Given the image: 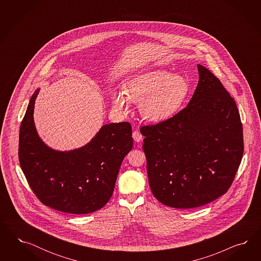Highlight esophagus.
I'll list each match as a JSON object with an SVG mask.
<instances>
[{
  "label": "esophagus",
  "mask_w": 261,
  "mask_h": 261,
  "mask_svg": "<svg viewBox=\"0 0 261 261\" xmlns=\"http://www.w3.org/2000/svg\"><path fill=\"white\" fill-rule=\"evenodd\" d=\"M133 139H134V141L136 142H142V134L140 133V131L135 130L134 132H133Z\"/></svg>",
  "instance_id": "1"
}]
</instances>
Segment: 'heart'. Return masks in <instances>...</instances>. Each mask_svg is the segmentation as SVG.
<instances>
[{
    "label": "heart",
    "instance_id": "heart-1",
    "mask_svg": "<svg viewBox=\"0 0 261 261\" xmlns=\"http://www.w3.org/2000/svg\"><path fill=\"white\" fill-rule=\"evenodd\" d=\"M188 79L166 70H151L136 75L127 82L125 96L122 92L112 93L114 108L125 112L128 100L140 104L143 119L152 123L171 119L181 109L190 94Z\"/></svg>",
    "mask_w": 261,
    "mask_h": 261
}]
</instances>
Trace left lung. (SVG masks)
Instances as JSON below:
<instances>
[{
  "mask_svg": "<svg viewBox=\"0 0 261 261\" xmlns=\"http://www.w3.org/2000/svg\"><path fill=\"white\" fill-rule=\"evenodd\" d=\"M188 106L171 119L141 128L151 191L175 208L206 205L225 194L243 156V128L234 99L197 65Z\"/></svg>",
  "mask_w": 261,
  "mask_h": 261,
  "instance_id": "8db88e82",
  "label": "left lung"
}]
</instances>
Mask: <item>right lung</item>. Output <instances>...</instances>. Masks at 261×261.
Wrapping results in <instances>:
<instances>
[{
  "label": "right lung",
  "instance_id": "right-lung-1",
  "mask_svg": "<svg viewBox=\"0 0 261 261\" xmlns=\"http://www.w3.org/2000/svg\"><path fill=\"white\" fill-rule=\"evenodd\" d=\"M39 90L31 97L19 134V162L31 189L54 210L86 214L110 200L120 165L133 147L129 122L103 125L86 145L55 150L40 139L33 112Z\"/></svg>",
  "mask_w": 261,
  "mask_h": 261
}]
</instances>
